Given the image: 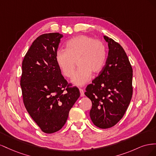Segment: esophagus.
Segmentation results:
<instances>
[{"instance_id": "34e87169", "label": "esophagus", "mask_w": 156, "mask_h": 156, "mask_svg": "<svg viewBox=\"0 0 156 156\" xmlns=\"http://www.w3.org/2000/svg\"><path fill=\"white\" fill-rule=\"evenodd\" d=\"M79 91H80V94H81V97H83L84 96V90L83 89H81V88H80L79 89Z\"/></svg>"}]
</instances>
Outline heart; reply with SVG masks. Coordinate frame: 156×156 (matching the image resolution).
I'll list each match as a JSON object with an SVG mask.
<instances>
[{
    "label": "heart",
    "mask_w": 156,
    "mask_h": 156,
    "mask_svg": "<svg viewBox=\"0 0 156 156\" xmlns=\"http://www.w3.org/2000/svg\"><path fill=\"white\" fill-rule=\"evenodd\" d=\"M106 48L100 40L88 36L80 35L70 39L66 49L58 50L55 60L65 77L71 78L77 61L79 68L72 82L76 86H83L91 78L92 73H98L103 69L106 60Z\"/></svg>",
    "instance_id": "1"
}]
</instances>
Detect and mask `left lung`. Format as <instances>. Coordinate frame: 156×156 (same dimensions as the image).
Segmentation results:
<instances>
[{
    "label": "left lung",
    "instance_id": "obj_1",
    "mask_svg": "<svg viewBox=\"0 0 156 156\" xmlns=\"http://www.w3.org/2000/svg\"><path fill=\"white\" fill-rule=\"evenodd\" d=\"M108 53L105 66L87 86L84 94L92 101L90 116L96 126L109 128L124 115L133 94V69L122 47L103 36Z\"/></svg>",
    "mask_w": 156,
    "mask_h": 156
}]
</instances>
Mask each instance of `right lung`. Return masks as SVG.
<instances>
[{"label": "right lung", "mask_w": 156, "mask_h": 156, "mask_svg": "<svg viewBox=\"0 0 156 156\" xmlns=\"http://www.w3.org/2000/svg\"><path fill=\"white\" fill-rule=\"evenodd\" d=\"M62 37L57 32L37 37L22 63L23 102L32 119L45 133L62 128L80 96L79 89L70 87L56 62L55 55Z\"/></svg>", "instance_id": "add662e5"}]
</instances>
